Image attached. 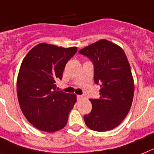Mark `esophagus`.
<instances>
[{"label": "esophagus", "instance_id": "esophagus-1", "mask_svg": "<svg viewBox=\"0 0 154 154\" xmlns=\"http://www.w3.org/2000/svg\"><path fill=\"white\" fill-rule=\"evenodd\" d=\"M77 100H78V101H81V99H83V96H82V95H77Z\"/></svg>", "mask_w": 154, "mask_h": 154}]
</instances>
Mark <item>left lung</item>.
<instances>
[{"mask_svg":"<svg viewBox=\"0 0 154 154\" xmlns=\"http://www.w3.org/2000/svg\"><path fill=\"white\" fill-rule=\"evenodd\" d=\"M94 64V81L100 85L99 99H91L92 109L84 116L89 128L107 131L117 127L128 113L134 95V81L125 51L107 40L79 51Z\"/></svg>","mask_w":154,"mask_h":154,"instance_id":"obj_1","label":"left lung"}]
</instances>
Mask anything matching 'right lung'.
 <instances>
[{
    "label": "right lung",
    "mask_w": 154,
    "mask_h": 154,
    "mask_svg": "<svg viewBox=\"0 0 154 154\" xmlns=\"http://www.w3.org/2000/svg\"><path fill=\"white\" fill-rule=\"evenodd\" d=\"M77 47H58L41 43L27 53L17 78V95L27 121L41 131L54 132L66 125L68 116L77 102L75 94L56 90L66 64Z\"/></svg>",
    "instance_id": "right-lung-1"
}]
</instances>
